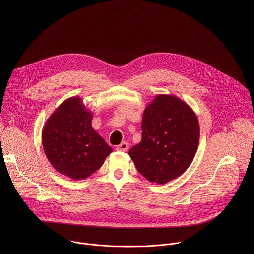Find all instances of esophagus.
<instances>
[{
  "mask_svg": "<svg viewBox=\"0 0 254 254\" xmlns=\"http://www.w3.org/2000/svg\"><path fill=\"white\" fill-rule=\"evenodd\" d=\"M128 146H129V144L127 141H124V142L119 144V146L117 147V150L121 151V152H127L128 150Z\"/></svg>",
  "mask_w": 254,
  "mask_h": 254,
  "instance_id": "1",
  "label": "esophagus"
}]
</instances>
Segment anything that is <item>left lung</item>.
<instances>
[{"mask_svg": "<svg viewBox=\"0 0 254 254\" xmlns=\"http://www.w3.org/2000/svg\"><path fill=\"white\" fill-rule=\"evenodd\" d=\"M141 140L128 155L152 183L166 184L182 175L196 155L200 126L192 108L172 94H158L144 108Z\"/></svg>", "mask_w": 254, "mask_h": 254, "instance_id": "1", "label": "left lung"}]
</instances>
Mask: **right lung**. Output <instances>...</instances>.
Segmentation results:
<instances>
[{
    "label": "right lung",
    "instance_id": "obj_1",
    "mask_svg": "<svg viewBox=\"0 0 254 254\" xmlns=\"http://www.w3.org/2000/svg\"><path fill=\"white\" fill-rule=\"evenodd\" d=\"M92 113L73 96L64 100L42 129L44 153L52 167L72 180L92 175L113 152L92 126Z\"/></svg>",
    "mask_w": 254,
    "mask_h": 254
}]
</instances>
